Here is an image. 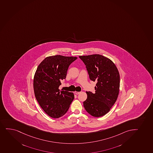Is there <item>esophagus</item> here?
Returning a JSON list of instances; mask_svg holds the SVG:
<instances>
[{
	"label": "esophagus",
	"mask_w": 153,
	"mask_h": 153,
	"mask_svg": "<svg viewBox=\"0 0 153 153\" xmlns=\"http://www.w3.org/2000/svg\"><path fill=\"white\" fill-rule=\"evenodd\" d=\"M80 93V91H75V94H79Z\"/></svg>",
	"instance_id": "34e87169"
}]
</instances>
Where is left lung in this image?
I'll return each instance as SVG.
<instances>
[{
  "label": "left lung",
  "mask_w": 153,
  "mask_h": 153,
  "mask_svg": "<svg viewBox=\"0 0 153 153\" xmlns=\"http://www.w3.org/2000/svg\"><path fill=\"white\" fill-rule=\"evenodd\" d=\"M86 67L89 79L97 82L95 93L86 91L83 102L86 111L94 117H101L109 111L119 95L120 76L115 64L100 54L80 56Z\"/></svg>",
  "instance_id": "obj_1"
}]
</instances>
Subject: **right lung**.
I'll return each mask as SVG.
<instances>
[{"label": "right lung", "mask_w": 153, "mask_h": 153, "mask_svg": "<svg viewBox=\"0 0 153 153\" xmlns=\"http://www.w3.org/2000/svg\"><path fill=\"white\" fill-rule=\"evenodd\" d=\"M77 59L60 55L47 57L36 69L33 79L34 95L40 106L51 117L63 116L74 100L73 93L59 88L60 81L66 78L69 65Z\"/></svg>", "instance_id": "right-lung-1"}]
</instances>
